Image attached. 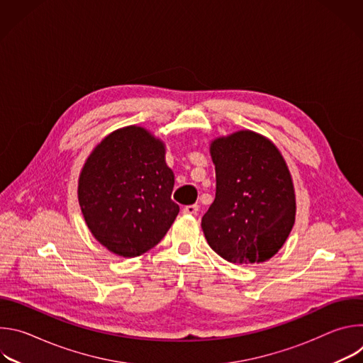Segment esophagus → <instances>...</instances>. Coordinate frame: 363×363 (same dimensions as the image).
Here are the masks:
<instances>
[{
	"instance_id": "1",
	"label": "esophagus",
	"mask_w": 363,
	"mask_h": 363,
	"mask_svg": "<svg viewBox=\"0 0 363 363\" xmlns=\"http://www.w3.org/2000/svg\"><path fill=\"white\" fill-rule=\"evenodd\" d=\"M182 213L184 214H188V216H195L198 213V205L196 203H192V205H185L182 208Z\"/></svg>"
}]
</instances>
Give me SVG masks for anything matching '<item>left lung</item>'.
I'll return each mask as SVG.
<instances>
[{
  "label": "left lung",
  "mask_w": 363,
  "mask_h": 363,
  "mask_svg": "<svg viewBox=\"0 0 363 363\" xmlns=\"http://www.w3.org/2000/svg\"><path fill=\"white\" fill-rule=\"evenodd\" d=\"M216 199L201 220L210 247L235 264L263 263L286 242L296 218L290 171L276 145L251 130L217 138Z\"/></svg>",
  "instance_id": "obj_1"
}]
</instances>
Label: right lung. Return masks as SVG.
Here are the masks:
<instances>
[{"instance_id": "add662e5", "label": "right lung", "mask_w": 363, "mask_h": 363, "mask_svg": "<svg viewBox=\"0 0 363 363\" xmlns=\"http://www.w3.org/2000/svg\"><path fill=\"white\" fill-rule=\"evenodd\" d=\"M174 182L161 139L140 126L108 135L79 178V203L93 237L121 257L157 245L179 213L171 199Z\"/></svg>"}]
</instances>
